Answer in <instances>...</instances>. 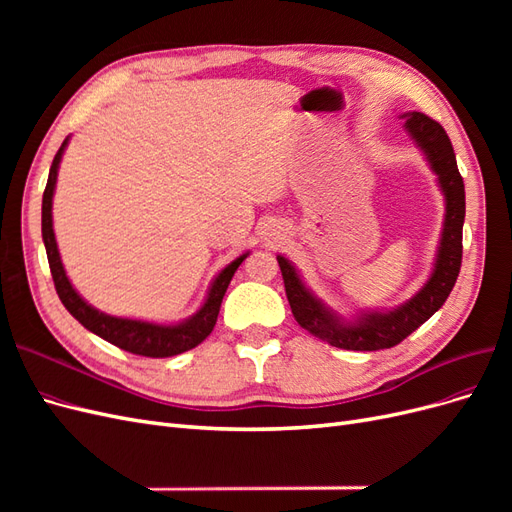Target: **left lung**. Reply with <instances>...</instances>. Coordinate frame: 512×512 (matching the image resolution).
Returning <instances> with one entry per match:
<instances>
[{
  "mask_svg": "<svg viewBox=\"0 0 512 512\" xmlns=\"http://www.w3.org/2000/svg\"><path fill=\"white\" fill-rule=\"evenodd\" d=\"M404 130L423 153L444 196V220L433 267L414 297L391 309H365L350 318L335 312L309 288L294 262L277 254L284 275L286 297L294 318L305 331L335 348L374 352L393 348L427 322L451 294L461 267V232L466 218V190L459 175L455 151L438 121L423 113H404Z\"/></svg>",
  "mask_w": 512,
  "mask_h": 512,
  "instance_id": "left-lung-1",
  "label": "left lung"
}]
</instances>
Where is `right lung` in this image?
Returning a JSON list of instances; mask_svg holds the SVG:
<instances>
[{
	"label": "right lung",
	"mask_w": 512,
	"mask_h": 512,
	"mask_svg": "<svg viewBox=\"0 0 512 512\" xmlns=\"http://www.w3.org/2000/svg\"><path fill=\"white\" fill-rule=\"evenodd\" d=\"M68 143H70V136H66V141L61 143L59 151L55 153L49 181H46V190L42 196V241L46 247V258H49L51 275H53L55 290L59 294L61 303H64L68 312L79 320L87 331L96 333L98 337L106 339L108 344H113L126 352L151 356V359H162V356H175L185 350H192L213 331L232 275H235L241 262L250 256V252H243L235 260L228 262V265L211 280L203 305H200L192 316L183 318L179 322L166 324V322H151L141 318H121V316L100 312V309L87 303L68 280L64 262H61V256H59L55 230H53V196H55L59 164H61V158H64Z\"/></svg>",
	"instance_id": "obj_1"
}]
</instances>
